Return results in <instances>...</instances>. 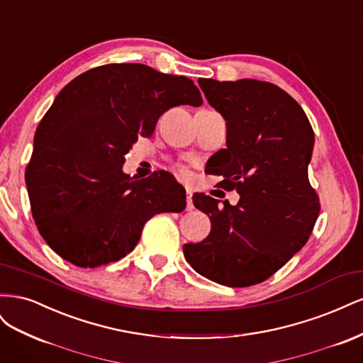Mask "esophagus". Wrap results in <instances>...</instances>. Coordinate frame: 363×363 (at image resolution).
Segmentation results:
<instances>
[{
  "label": "esophagus",
  "instance_id": "esophagus-1",
  "mask_svg": "<svg viewBox=\"0 0 363 363\" xmlns=\"http://www.w3.org/2000/svg\"><path fill=\"white\" fill-rule=\"evenodd\" d=\"M194 203H192V191L186 189V211H192Z\"/></svg>",
  "mask_w": 363,
  "mask_h": 363
}]
</instances>
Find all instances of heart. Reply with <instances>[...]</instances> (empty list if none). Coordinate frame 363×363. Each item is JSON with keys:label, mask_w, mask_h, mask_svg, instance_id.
<instances>
[{"label": "heart", "mask_w": 363, "mask_h": 363, "mask_svg": "<svg viewBox=\"0 0 363 363\" xmlns=\"http://www.w3.org/2000/svg\"><path fill=\"white\" fill-rule=\"evenodd\" d=\"M180 174H182V175H186V171H184V169H180Z\"/></svg>", "instance_id": "obj_1"}]
</instances>
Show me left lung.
Listing matches in <instances>:
<instances>
[{"instance_id": "8db88e82", "label": "left lung", "mask_w": 363, "mask_h": 363, "mask_svg": "<svg viewBox=\"0 0 363 363\" xmlns=\"http://www.w3.org/2000/svg\"><path fill=\"white\" fill-rule=\"evenodd\" d=\"M208 104L223 115L227 148L211 162V174L239 194L232 206L206 194L192 196L212 228L199 244H184V259L203 277L245 288L271 277L309 239L320 200L307 167L315 135L301 106L279 86L242 79H200Z\"/></svg>"}]
</instances>
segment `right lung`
I'll use <instances>...</instances> for the list:
<instances>
[{
  "label": "right lung",
  "mask_w": 363,
  "mask_h": 363,
  "mask_svg": "<svg viewBox=\"0 0 363 363\" xmlns=\"http://www.w3.org/2000/svg\"><path fill=\"white\" fill-rule=\"evenodd\" d=\"M182 104H203L194 82L140 63L89 69L59 92L36 128L26 184L39 233L62 259L80 268L116 262L150 218L186 207L169 172H123L138 138H150L160 115Z\"/></svg>",
  "instance_id": "right-lung-1"
}]
</instances>
